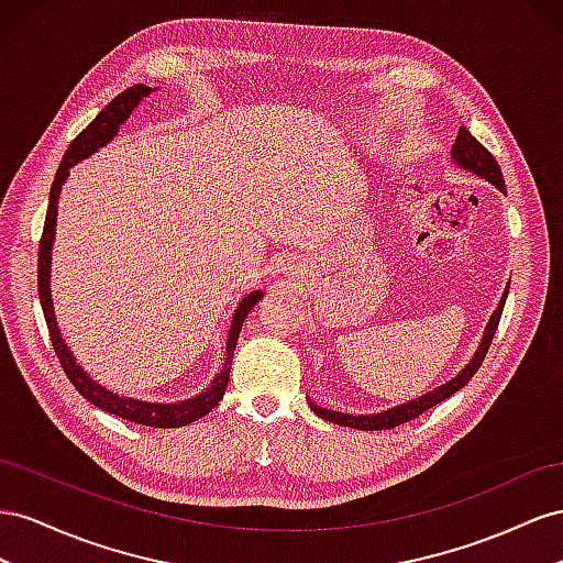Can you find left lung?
<instances>
[{
	"label": "left lung",
	"mask_w": 563,
	"mask_h": 563,
	"mask_svg": "<svg viewBox=\"0 0 563 563\" xmlns=\"http://www.w3.org/2000/svg\"><path fill=\"white\" fill-rule=\"evenodd\" d=\"M451 159L460 169H467V172L481 176V179L490 181L497 190L505 192V179H503L500 167H497V163H495V157L470 134L467 126H460L457 139L453 143V148H451ZM507 292H509V285L505 287L503 299H500V303H497V309L493 311L488 325L484 330V336H481V344L474 351V356L470 358V363L464 365L453 379H448L445 384H441V387H437L433 391H427L422 396H417V398L408 400V404H400V406L387 408V410H382V412H371V415H349V412H340V410H328V408H320L316 400L309 398L311 410L320 417V420H328V422L340 424V427L363 429V431L394 429L398 424L415 420V417H420L424 410L433 408L437 404H441V400H445L448 396H453L455 391H460L464 384H467L474 377V373L478 371L481 363H484V358H486V351H488V346L493 342V334L497 330V323H500Z\"/></svg>",
	"instance_id": "1"
}]
</instances>
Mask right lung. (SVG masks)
Listing matches in <instances>:
<instances>
[{
	"label": "right lung",
	"mask_w": 563,
	"mask_h": 563,
	"mask_svg": "<svg viewBox=\"0 0 563 563\" xmlns=\"http://www.w3.org/2000/svg\"><path fill=\"white\" fill-rule=\"evenodd\" d=\"M157 87H146V85H134L130 89H124L118 99H112L96 120L87 126V130L79 134L63 155V163L56 172V179L52 184L49 192V210H46V221H44V233L40 240V256H37V290H40V303L44 311L46 328H49L52 334V344L54 351L58 353V361L66 371L68 379L75 384V389L82 394L89 404L96 408H101L110 415H118L122 420H130L143 427H157V429H174V427H186L190 422L200 420L212 408H217L219 400L223 398V391H227V384L231 377V363H233V351L238 344V334L243 330V320L247 313L254 309V303L264 297L262 290H254L245 295V299L238 303L233 311V320L229 328L227 336V349H223V363L221 371L214 375V379L207 384V389L200 394L184 398V400H143L126 396L120 391L108 389L106 384L96 382L82 365L77 363L75 353L66 344V336L60 334L58 320L54 313V301H52V250H54V238H56V217H58V198H60V188L68 181L70 167H75L82 159L91 157L96 151L108 146V143L118 136L120 126L130 120L132 112L139 108V103L146 99L148 93H153Z\"/></svg>",
	"instance_id": "right-lung-1"
}]
</instances>
